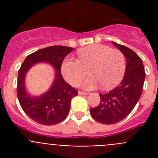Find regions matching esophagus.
<instances>
[{"instance_id":"34e87169","label":"esophagus","mask_w":158,"mask_h":158,"mask_svg":"<svg viewBox=\"0 0 158 158\" xmlns=\"http://www.w3.org/2000/svg\"><path fill=\"white\" fill-rule=\"evenodd\" d=\"M78 94H79V95H89V93H85V92L79 91V92H78Z\"/></svg>"}]
</instances>
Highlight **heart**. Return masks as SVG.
I'll use <instances>...</instances> for the list:
<instances>
[{"instance_id":"b5f03b06","label":"heart","mask_w":158,"mask_h":158,"mask_svg":"<svg viewBox=\"0 0 158 158\" xmlns=\"http://www.w3.org/2000/svg\"><path fill=\"white\" fill-rule=\"evenodd\" d=\"M92 75L82 84L84 89H93L103 85L109 89L120 83L126 70V59L118 50L104 44H92L78 51V59L65 58L61 65L64 78L71 85H77L87 74Z\"/></svg>"}]
</instances>
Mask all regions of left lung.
<instances>
[{
  "mask_svg": "<svg viewBox=\"0 0 158 158\" xmlns=\"http://www.w3.org/2000/svg\"><path fill=\"white\" fill-rule=\"evenodd\" d=\"M112 43L126 57L127 65L121 83L108 93L100 94V104L90 108L92 117L103 124L116 123L129 115L140 99L146 77L139 55L125 46Z\"/></svg>",
  "mask_w": 158,
  "mask_h": 158,
  "instance_id": "8db88e82",
  "label": "left lung"
}]
</instances>
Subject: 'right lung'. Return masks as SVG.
I'll list each match as a JSON object with an SVG mask.
<instances>
[{
	"mask_svg": "<svg viewBox=\"0 0 158 158\" xmlns=\"http://www.w3.org/2000/svg\"><path fill=\"white\" fill-rule=\"evenodd\" d=\"M74 50L64 46H52L38 50L25 58L18 72L17 97L27 115L43 125H54L66 118L73 97L77 91L64 81L61 74V65L67 54ZM40 62L51 64L56 70L51 88L40 96H31L25 87V77L33 65Z\"/></svg>",
	"mask_w": 158,
	"mask_h": 158,
	"instance_id": "1",
	"label": "right lung"
}]
</instances>
